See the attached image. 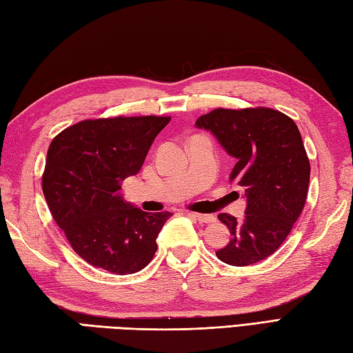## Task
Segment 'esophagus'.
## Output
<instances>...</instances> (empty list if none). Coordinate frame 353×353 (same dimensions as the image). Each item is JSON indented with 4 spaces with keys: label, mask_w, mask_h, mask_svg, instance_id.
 Returning a JSON list of instances; mask_svg holds the SVG:
<instances>
[{
    "label": "esophagus",
    "mask_w": 353,
    "mask_h": 353,
    "mask_svg": "<svg viewBox=\"0 0 353 353\" xmlns=\"http://www.w3.org/2000/svg\"><path fill=\"white\" fill-rule=\"evenodd\" d=\"M190 216H193L195 219H198L199 222H205V224H210V222L216 221V218L213 214H205V213H190Z\"/></svg>",
    "instance_id": "obj_1"
}]
</instances>
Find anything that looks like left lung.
I'll return each instance as SVG.
<instances>
[{
	"label": "left lung",
	"mask_w": 353,
	"mask_h": 353,
	"mask_svg": "<svg viewBox=\"0 0 353 353\" xmlns=\"http://www.w3.org/2000/svg\"><path fill=\"white\" fill-rule=\"evenodd\" d=\"M213 132L236 158L230 179L245 190L242 221L232 214L218 218L232 241L216 251L219 261L247 267L276 253L303 210L311 164L297 125L271 108H216L196 123Z\"/></svg>",
	"instance_id": "8db88e82"
}]
</instances>
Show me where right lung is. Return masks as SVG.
<instances>
[{
	"mask_svg": "<svg viewBox=\"0 0 353 353\" xmlns=\"http://www.w3.org/2000/svg\"><path fill=\"white\" fill-rule=\"evenodd\" d=\"M169 121V116L88 119L50 145L42 192L71 248L92 267L125 276L152 261L157 236L172 213H146L117 192L141 169Z\"/></svg>",
	"mask_w": 353,
	"mask_h": 353,
	"instance_id": "right-lung-1",
	"label": "right lung"
}]
</instances>
